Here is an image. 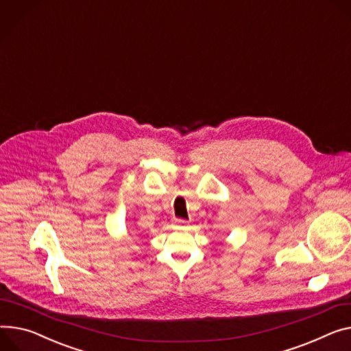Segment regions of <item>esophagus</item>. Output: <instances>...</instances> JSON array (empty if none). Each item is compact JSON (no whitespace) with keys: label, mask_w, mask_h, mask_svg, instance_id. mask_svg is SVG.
<instances>
[{"label":"esophagus","mask_w":351,"mask_h":351,"mask_svg":"<svg viewBox=\"0 0 351 351\" xmlns=\"http://www.w3.org/2000/svg\"><path fill=\"white\" fill-rule=\"evenodd\" d=\"M188 222L186 221H184V219H174L173 221V225L176 226V228H181V226H185Z\"/></svg>","instance_id":"34e87169"}]
</instances>
